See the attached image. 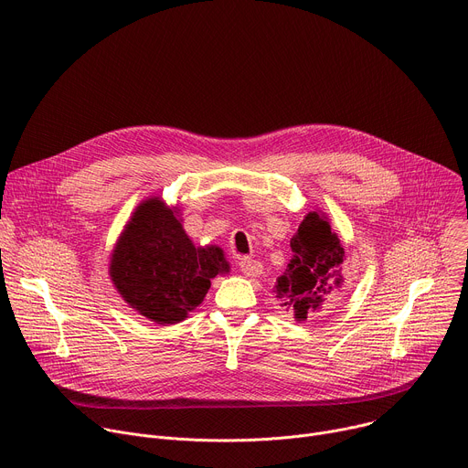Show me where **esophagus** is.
<instances>
[{
    "mask_svg": "<svg viewBox=\"0 0 468 468\" xmlns=\"http://www.w3.org/2000/svg\"><path fill=\"white\" fill-rule=\"evenodd\" d=\"M239 269L248 278H257L262 272V264L251 257H240L239 259Z\"/></svg>",
    "mask_w": 468,
    "mask_h": 468,
    "instance_id": "obj_1",
    "label": "esophagus"
}]
</instances>
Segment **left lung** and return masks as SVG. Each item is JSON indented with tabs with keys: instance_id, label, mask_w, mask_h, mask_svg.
<instances>
[{
	"instance_id": "left-lung-1",
	"label": "left lung",
	"mask_w": 468,
	"mask_h": 468,
	"mask_svg": "<svg viewBox=\"0 0 468 468\" xmlns=\"http://www.w3.org/2000/svg\"><path fill=\"white\" fill-rule=\"evenodd\" d=\"M291 248L294 255L285 274L278 278L274 292L294 318L314 322L337 305L345 248L318 213H309L302 220Z\"/></svg>"
}]
</instances>
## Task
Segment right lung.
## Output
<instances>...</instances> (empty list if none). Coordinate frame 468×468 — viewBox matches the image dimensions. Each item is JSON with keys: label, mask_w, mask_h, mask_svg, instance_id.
Masks as SVG:
<instances>
[{"label": "right lung", "mask_w": 468, "mask_h": 468, "mask_svg": "<svg viewBox=\"0 0 468 468\" xmlns=\"http://www.w3.org/2000/svg\"><path fill=\"white\" fill-rule=\"evenodd\" d=\"M229 264L217 246L196 248L157 197L139 206L111 261L122 298L146 318L176 324L204 302L211 280Z\"/></svg>", "instance_id": "1"}]
</instances>
